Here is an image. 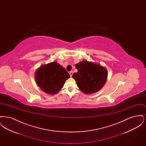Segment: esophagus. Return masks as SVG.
Listing matches in <instances>:
<instances>
[{
	"label": "esophagus",
	"mask_w": 146,
	"mask_h": 146,
	"mask_svg": "<svg viewBox=\"0 0 146 146\" xmlns=\"http://www.w3.org/2000/svg\"><path fill=\"white\" fill-rule=\"evenodd\" d=\"M70 76H71V77L73 76V72H72V71H70Z\"/></svg>",
	"instance_id": "1"
}]
</instances>
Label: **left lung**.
Returning a JSON list of instances; mask_svg holds the SVG:
<instances>
[{
	"label": "left lung",
	"mask_w": 146,
	"mask_h": 146,
	"mask_svg": "<svg viewBox=\"0 0 146 146\" xmlns=\"http://www.w3.org/2000/svg\"><path fill=\"white\" fill-rule=\"evenodd\" d=\"M76 67L78 72L72 77L80 90L88 94L102 89L107 78V71L104 67L87 61L76 64Z\"/></svg>",
	"instance_id": "8db88e82"
}]
</instances>
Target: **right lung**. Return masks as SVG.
<instances>
[{
    "instance_id": "right-lung-1",
    "label": "right lung",
    "mask_w": 146,
    "mask_h": 146,
    "mask_svg": "<svg viewBox=\"0 0 146 146\" xmlns=\"http://www.w3.org/2000/svg\"><path fill=\"white\" fill-rule=\"evenodd\" d=\"M35 77L36 83L42 90L54 95L61 89L70 76L65 68L53 62L42 66L36 71Z\"/></svg>"
}]
</instances>
